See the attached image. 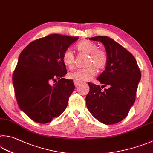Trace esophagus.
<instances>
[{
    "label": "esophagus",
    "instance_id": "obj_1",
    "mask_svg": "<svg viewBox=\"0 0 153 153\" xmlns=\"http://www.w3.org/2000/svg\"><path fill=\"white\" fill-rule=\"evenodd\" d=\"M74 85H75V86H76V87L78 86L80 84H81V82H77V81H74Z\"/></svg>",
    "mask_w": 153,
    "mask_h": 153
}]
</instances>
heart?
Segmentation results:
<instances>
[{
	"label": "heart",
	"instance_id": "heart-1",
	"mask_svg": "<svg viewBox=\"0 0 153 153\" xmlns=\"http://www.w3.org/2000/svg\"><path fill=\"white\" fill-rule=\"evenodd\" d=\"M76 49L79 54L89 55L86 62L87 68L79 69L69 74V78L74 81L84 82L91 79L96 74L95 67L99 70L105 68L108 63L107 53L103 50L98 49V47L90 41L84 40L76 45ZM62 62L68 69L72 70L75 68V57L69 50L64 52L62 56Z\"/></svg>",
	"mask_w": 153,
	"mask_h": 153
}]
</instances>
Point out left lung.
I'll return each instance as SVG.
<instances>
[{
	"label": "left lung",
	"instance_id": "obj_1",
	"mask_svg": "<svg viewBox=\"0 0 153 153\" xmlns=\"http://www.w3.org/2000/svg\"><path fill=\"white\" fill-rule=\"evenodd\" d=\"M103 43L108 55L105 70L97 80L102 86L88 83L90 91L86 96L87 108L100 123L113 124L128 114L135 102L136 92L141 73L134 57L116 41L106 36L89 39ZM108 89L102 91L103 87Z\"/></svg>",
	"mask_w": 153,
	"mask_h": 153
}]
</instances>
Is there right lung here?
Returning a JSON list of instances; mask_svg holds the SVG:
<instances>
[{
	"instance_id": "add662e5",
	"label": "right lung",
	"mask_w": 153,
	"mask_h": 153,
	"mask_svg": "<svg viewBox=\"0 0 153 153\" xmlns=\"http://www.w3.org/2000/svg\"><path fill=\"white\" fill-rule=\"evenodd\" d=\"M78 39L51 34L32 41L19 55L13 75L15 97L20 109L36 123H50L67 107L75 85L63 78L67 69L62 56Z\"/></svg>"
}]
</instances>
